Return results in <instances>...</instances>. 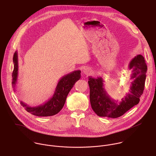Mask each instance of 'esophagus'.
Returning <instances> with one entry per match:
<instances>
[{
    "label": "esophagus",
    "instance_id": "34e87169",
    "mask_svg": "<svg viewBox=\"0 0 156 156\" xmlns=\"http://www.w3.org/2000/svg\"><path fill=\"white\" fill-rule=\"evenodd\" d=\"M91 73V70L90 68L87 67V66H86V67H85V68L83 69V73H84V75H90Z\"/></svg>",
    "mask_w": 156,
    "mask_h": 156
}]
</instances>
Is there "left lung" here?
<instances>
[{
	"label": "left lung",
	"instance_id": "obj_1",
	"mask_svg": "<svg viewBox=\"0 0 156 156\" xmlns=\"http://www.w3.org/2000/svg\"><path fill=\"white\" fill-rule=\"evenodd\" d=\"M128 68L132 70L131 80L133 81L128 94L120 102L112 99L108 94L102 77L95 78L89 76L90 102L94 112L98 116L118 118L139 103L144 89L147 72L144 57L140 54L135 56L129 62Z\"/></svg>",
	"mask_w": 156,
	"mask_h": 156
}]
</instances>
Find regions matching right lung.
<instances>
[{
	"mask_svg": "<svg viewBox=\"0 0 156 156\" xmlns=\"http://www.w3.org/2000/svg\"><path fill=\"white\" fill-rule=\"evenodd\" d=\"M13 61L14 69L12 73V84L13 91L16 92V88L18 75V53H14ZM81 78V71L75 70L62 76L58 81L53 96L44 103L37 105L30 106L23 101H20V104L23 106L28 112L38 117H49L58 114L63 108L69 92L73 87L75 83Z\"/></svg>",
	"mask_w": 156,
	"mask_h": 156,
	"instance_id": "add662e5",
	"label": "right lung"
}]
</instances>
